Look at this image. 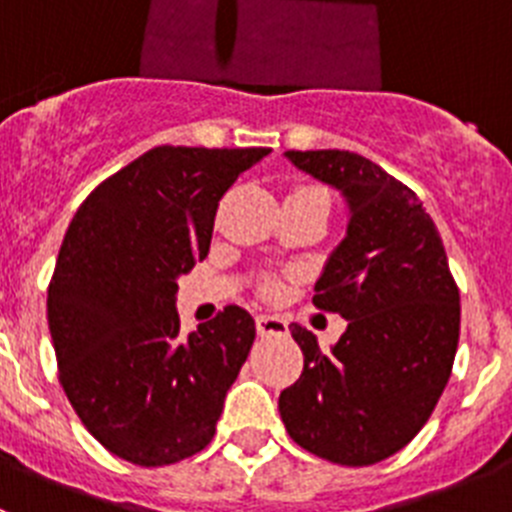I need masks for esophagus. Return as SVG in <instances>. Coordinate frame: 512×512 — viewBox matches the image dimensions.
Returning a JSON list of instances; mask_svg holds the SVG:
<instances>
[{
	"mask_svg": "<svg viewBox=\"0 0 512 512\" xmlns=\"http://www.w3.org/2000/svg\"><path fill=\"white\" fill-rule=\"evenodd\" d=\"M259 336H287V320L282 315H256Z\"/></svg>",
	"mask_w": 512,
	"mask_h": 512,
	"instance_id": "obj_1",
	"label": "esophagus"
}]
</instances>
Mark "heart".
Masks as SVG:
<instances>
[{
  "label": "heart",
  "instance_id": "1",
  "mask_svg": "<svg viewBox=\"0 0 512 512\" xmlns=\"http://www.w3.org/2000/svg\"><path fill=\"white\" fill-rule=\"evenodd\" d=\"M261 292H264V295H277L279 292V282L277 279H264V282H261Z\"/></svg>",
  "mask_w": 512,
  "mask_h": 512
}]
</instances>
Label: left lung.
<instances>
[{
	"instance_id": "obj_1",
	"label": "left lung",
	"mask_w": 512,
	"mask_h": 512,
	"mask_svg": "<svg viewBox=\"0 0 512 512\" xmlns=\"http://www.w3.org/2000/svg\"><path fill=\"white\" fill-rule=\"evenodd\" d=\"M297 169L341 189L346 238L315 284V307L348 328L330 351L292 323L305 369L279 395L287 433L310 454L369 467L428 423L459 346V287L418 194L351 151H287Z\"/></svg>"
}]
</instances>
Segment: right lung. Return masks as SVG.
Here are the masks:
<instances>
[{"label": "right lung", "instance_id": "obj_1", "mask_svg": "<svg viewBox=\"0 0 512 512\" xmlns=\"http://www.w3.org/2000/svg\"><path fill=\"white\" fill-rule=\"evenodd\" d=\"M271 148L158 146L81 202L48 284L58 379L87 431L120 459L166 467L215 436L256 338L228 305L182 336L176 279L210 251L223 194Z\"/></svg>", "mask_w": 512, "mask_h": 512}]
</instances>
